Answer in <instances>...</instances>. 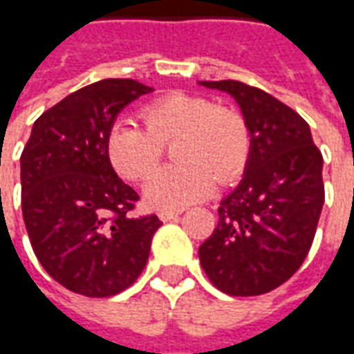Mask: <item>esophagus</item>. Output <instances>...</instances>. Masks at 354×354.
<instances>
[{
	"mask_svg": "<svg viewBox=\"0 0 354 354\" xmlns=\"http://www.w3.org/2000/svg\"><path fill=\"white\" fill-rule=\"evenodd\" d=\"M157 214H159L162 222H170V220H174V218L182 214V210H159Z\"/></svg>",
	"mask_w": 354,
	"mask_h": 354,
	"instance_id": "esophagus-1",
	"label": "esophagus"
}]
</instances>
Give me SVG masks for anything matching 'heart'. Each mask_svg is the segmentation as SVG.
<instances>
[{"label":"heart","instance_id":"heart-1","mask_svg":"<svg viewBox=\"0 0 354 354\" xmlns=\"http://www.w3.org/2000/svg\"><path fill=\"white\" fill-rule=\"evenodd\" d=\"M142 119L146 129L121 119L111 127L106 151L119 176L138 182L161 161L165 144L176 142L180 165L161 169L147 180V205L178 210L205 199L216 180L227 184L245 170L250 155V132L245 117L207 96L170 93L149 102Z\"/></svg>","mask_w":354,"mask_h":354}]
</instances>
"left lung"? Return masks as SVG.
Listing matches in <instances>:
<instances>
[{
	"label": "left lung",
	"mask_w": 354,
	"mask_h": 354,
	"mask_svg": "<svg viewBox=\"0 0 354 354\" xmlns=\"http://www.w3.org/2000/svg\"><path fill=\"white\" fill-rule=\"evenodd\" d=\"M231 94L250 132L241 184L223 197L218 225L199 246L205 273L230 296H260L296 273L324 205L322 155L296 111L241 81H199Z\"/></svg>",
	"instance_id": "left-lung-1"
}]
</instances>
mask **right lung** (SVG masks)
Segmentation results:
<instances>
[{"instance_id":"1","label":"right lung","mask_w":354,"mask_h":354,"mask_svg":"<svg viewBox=\"0 0 354 354\" xmlns=\"http://www.w3.org/2000/svg\"><path fill=\"white\" fill-rule=\"evenodd\" d=\"M153 88L102 80L47 109L20 155L22 216L43 269L87 297L138 279L161 220L132 218L138 193L117 176L106 142L121 109Z\"/></svg>"}]
</instances>
